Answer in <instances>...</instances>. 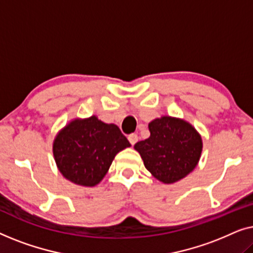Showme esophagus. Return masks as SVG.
<instances>
[{"label": "esophagus", "instance_id": "34e87169", "mask_svg": "<svg viewBox=\"0 0 253 253\" xmlns=\"http://www.w3.org/2000/svg\"><path fill=\"white\" fill-rule=\"evenodd\" d=\"M127 139H129V141L132 145H134L138 141V134H136V133H131V134H129V137H127Z\"/></svg>", "mask_w": 253, "mask_h": 253}]
</instances>
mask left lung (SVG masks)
Here are the masks:
<instances>
[{"mask_svg": "<svg viewBox=\"0 0 253 253\" xmlns=\"http://www.w3.org/2000/svg\"><path fill=\"white\" fill-rule=\"evenodd\" d=\"M148 129L151 136L133 147L158 181L172 184L193 171L202 157L203 139L191 123L165 115L151 121Z\"/></svg>", "mask_w": 253, "mask_h": 253, "instance_id": "left-lung-1", "label": "left lung"}]
</instances>
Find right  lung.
Returning <instances> with one entry per match:
<instances>
[{
	"label": "right lung",
	"instance_id": "add662e5",
	"mask_svg": "<svg viewBox=\"0 0 253 253\" xmlns=\"http://www.w3.org/2000/svg\"><path fill=\"white\" fill-rule=\"evenodd\" d=\"M131 144L116 124L92 115L71 120L53 141L56 167L64 178L77 185L95 186L109 170L116 154Z\"/></svg>",
	"mask_w": 253,
	"mask_h": 253
}]
</instances>
